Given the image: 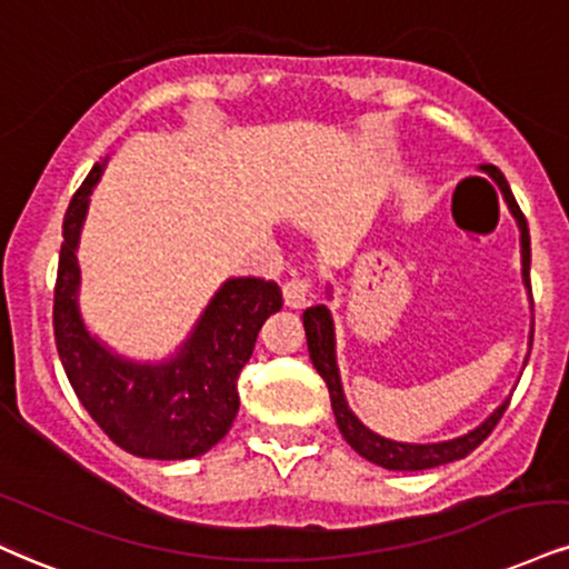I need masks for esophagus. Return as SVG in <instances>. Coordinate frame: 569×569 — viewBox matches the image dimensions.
Listing matches in <instances>:
<instances>
[{"mask_svg": "<svg viewBox=\"0 0 569 569\" xmlns=\"http://www.w3.org/2000/svg\"><path fill=\"white\" fill-rule=\"evenodd\" d=\"M312 297V283L310 278H302V276H293L291 280H286L283 286V299L286 305L293 307V310H299V307H305L310 302Z\"/></svg>", "mask_w": 569, "mask_h": 569, "instance_id": "esophagus-1", "label": "esophagus"}]
</instances>
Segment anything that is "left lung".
Here are the masks:
<instances>
[{
	"instance_id": "8db88e82",
	"label": "left lung",
	"mask_w": 569,
	"mask_h": 569,
	"mask_svg": "<svg viewBox=\"0 0 569 569\" xmlns=\"http://www.w3.org/2000/svg\"><path fill=\"white\" fill-rule=\"evenodd\" d=\"M482 169L498 182L506 207H509L511 217L517 219L519 246H522V280H525L527 293H530L532 299L530 230H527V219L522 214V209L517 207L506 177L498 172L496 167H482ZM328 297H331V286H328ZM302 320H305V333H307V350H310L315 371L323 376L328 395H331V408H333V416H337L339 432L347 442H350L355 453L366 458V461L376 463V467H385L392 471H421V469H435V467H442V463L458 461V458H467L471 450H475L477 445L492 432V429H496V423L501 421L503 410L509 408V400H503L501 406L492 410L488 419L480 423V427H475L471 432L445 442H397V440H389V437L376 435L373 429H368L366 423L352 413L350 406H347V397H345V389H341V376L337 366V333H333L331 310H328L326 305L307 307ZM530 347H532V331H530Z\"/></svg>"
}]
</instances>
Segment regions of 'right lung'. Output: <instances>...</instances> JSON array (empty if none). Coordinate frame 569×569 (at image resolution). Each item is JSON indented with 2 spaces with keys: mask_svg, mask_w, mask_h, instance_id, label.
Listing matches in <instances>:
<instances>
[{
  "mask_svg": "<svg viewBox=\"0 0 569 569\" xmlns=\"http://www.w3.org/2000/svg\"><path fill=\"white\" fill-rule=\"evenodd\" d=\"M102 169L106 161L94 163L63 219L52 310L60 362L87 413L127 453L156 461L203 456L236 421L238 376L259 328L283 307V293L272 280L228 278L172 358L140 362L113 352L89 333L79 307L77 251Z\"/></svg>",
  "mask_w": 569,
  "mask_h": 569,
  "instance_id": "right-lung-1",
  "label": "right lung"
}]
</instances>
